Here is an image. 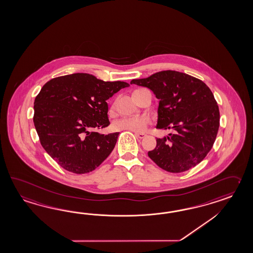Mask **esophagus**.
<instances>
[{
  "mask_svg": "<svg viewBox=\"0 0 253 253\" xmlns=\"http://www.w3.org/2000/svg\"><path fill=\"white\" fill-rule=\"evenodd\" d=\"M135 136L137 138H139V139H143L146 134L145 133H141V132H135Z\"/></svg>",
  "mask_w": 253,
  "mask_h": 253,
  "instance_id": "esophagus-1",
  "label": "esophagus"
}]
</instances>
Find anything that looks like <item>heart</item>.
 I'll return each instance as SVG.
<instances>
[{
    "mask_svg": "<svg viewBox=\"0 0 253 253\" xmlns=\"http://www.w3.org/2000/svg\"><path fill=\"white\" fill-rule=\"evenodd\" d=\"M151 123L147 116L138 117H124L115 121L112 124V128L115 130H129L132 132H142Z\"/></svg>",
    "mask_w": 253,
    "mask_h": 253,
    "instance_id": "b5f03b06",
    "label": "heart"
}]
</instances>
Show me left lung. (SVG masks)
Returning a JSON list of instances; mask_svg holds the SVG:
<instances>
[{
  "label": "left lung",
  "mask_w": 253,
  "mask_h": 253,
  "mask_svg": "<svg viewBox=\"0 0 253 253\" xmlns=\"http://www.w3.org/2000/svg\"><path fill=\"white\" fill-rule=\"evenodd\" d=\"M130 84L146 86L159 99L157 129L174 133L156 139L148 156L162 169L185 172L209 154L219 127V110L210 87L192 76L164 70Z\"/></svg>",
  "instance_id": "1"
}]
</instances>
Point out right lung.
Masks as SVG:
<instances>
[{
    "mask_svg": "<svg viewBox=\"0 0 253 253\" xmlns=\"http://www.w3.org/2000/svg\"><path fill=\"white\" fill-rule=\"evenodd\" d=\"M86 73L62 76L46 82L34 103V124L45 152L69 172H91L110 155L119 132L101 134L109 126L107 99L129 86Z\"/></svg>",
    "mask_w": 253,
    "mask_h": 253,
    "instance_id": "obj_1",
    "label": "right lung"
}]
</instances>
